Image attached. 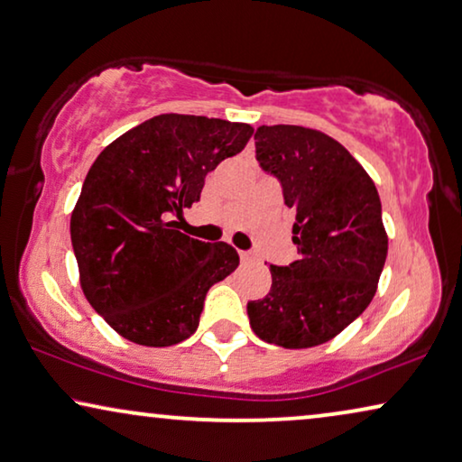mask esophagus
Listing matches in <instances>:
<instances>
[{
  "label": "esophagus",
  "instance_id": "esophagus-1",
  "mask_svg": "<svg viewBox=\"0 0 462 462\" xmlns=\"http://www.w3.org/2000/svg\"><path fill=\"white\" fill-rule=\"evenodd\" d=\"M239 258H242V263H250L254 256H252V252H239Z\"/></svg>",
  "mask_w": 462,
  "mask_h": 462
}]
</instances>
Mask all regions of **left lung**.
I'll use <instances>...</instances> for the list:
<instances>
[{
  "instance_id": "1",
  "label": "left lung",
  "mask_w": 462,
  "mask_h": 462,
  "mask_svg": "<svg viewBox=\"0 0 462 462\" xmlns=\"http://www.w3.org/2000/svg\"><path fill=\"white\" fill-rule=\"evenodd\" d=\"M256 160L281 183L298 260L271 264L273 285L247 302L256 336L283 347L329 342L371 304L387 256L375 183L325 133L296 125L256 129Z\"/></svg>"
}]
</instances>
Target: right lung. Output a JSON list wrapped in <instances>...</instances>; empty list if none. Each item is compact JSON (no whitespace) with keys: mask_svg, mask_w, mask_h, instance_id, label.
I'll return each mask as SVG.
<instances>
[{"mask_svg":"<svg viewBox=\"0 0 462 462\" xmlns=\"http://www.w3.org/2000/svg\"><path fill=\"white\" fill-rule=\"evenodd\" d=\"M245 123L160 115L126 131L87 172L70 239L87 302L118 336L164 347L196 333L206 293L237 269L236 247L177 231L204 179L245 148Z\"/></svg>","mask_w":462,"mask_h":462,"instance_id":"1","label":"right lung"}]
</instances>
